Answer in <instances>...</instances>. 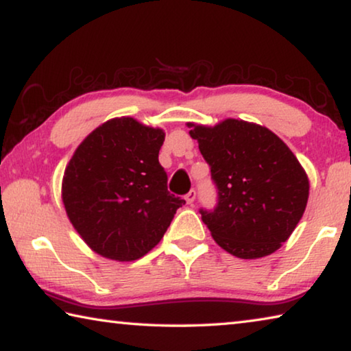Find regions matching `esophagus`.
Returning <instances> with one entry per match:
<instances>
[{"mask_svg": "<svg viewBox=\"0 0 351 351\" xmlns=\"http://www.w3.org/2000/svg\"><path fill=\"white\" fill-rule=\"evenodd\" d=\"M185 200H186L188 205H193L194 200H196V191H194V189H191V191H189L186 196H185Z\"/></svg>", "mask_w": 351, "mask_h": 351, "instance_id": "esophagus-1", "label": "esophagus"}]
</instances>
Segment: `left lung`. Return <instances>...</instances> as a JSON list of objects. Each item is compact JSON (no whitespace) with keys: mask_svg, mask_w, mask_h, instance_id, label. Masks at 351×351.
I'll use <instances>...</instances> for the list:
<instances>
[{"mask_svg":"<svg viewBox=\"0 0 351 351\" xmlns=\"http://www.w3.org/2000/svg\"><path fill=\"white\" fill-rule=\"evenodd\" d=\"M211 168L217 206L200 210L217 245L256 260L274 254L305 213L309 180L283 140L264 125L227 118L216 125L188 123Z\"/></svg>","mask_w":351,"mask_h":351,"instance_id":"8db88e82","label":"left lung"}]
</instances>
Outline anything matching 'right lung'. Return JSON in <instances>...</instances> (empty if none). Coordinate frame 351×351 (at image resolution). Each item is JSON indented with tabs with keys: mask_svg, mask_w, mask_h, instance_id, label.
I'll return each instance as SVG.
<instances>
[{
	"mask_svg": "<svg viewBox=\"0 0 351 351\" xmlns=\"http://www.w3.org/2000/svg\"><path fill=\"white\" fill-rule=\"evenodd\" d=\"M163 129L135 118L108 119L80 143L62 179V202L91 250L135 261L163 238L185 200L168 191L158 163Z\"/></svg>",
	"mask_w": 351,
	"mask_h": 351,
	"instance_id": "1",
	"label": "right lung"
}]
</instances>
